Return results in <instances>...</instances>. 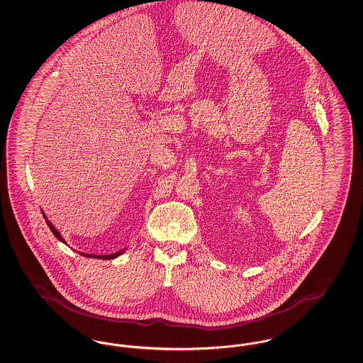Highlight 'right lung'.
Instances as JSON below:
<instances>
[{"label":"right lung","mask_w":363,"mask_h":363,"mask_svg":"<svg viewBox=\"0 0 363 363\" xmlns=\"http://www.w3.org/2000/svg\"><path fill=\"white\" fill-rule=\"evenodd\" d=\"M42 213H43V218L46 219V223L50 227V230H52V234H54V237L58 240V241L62 242V243H65L67 245V241L64 240V237L61 235V233L52 225V222L46 218V215H45V212L42 211ZM126 252V247L125 249H121V250H118V252H116V253H110V255H89V253H83V252H77V253H80L82 256H84V257H89V259H116V257H118V256H121Z\"/></svg>","instance_id":"add662e5"}]
</instances>
